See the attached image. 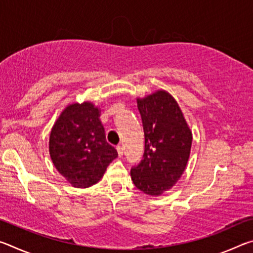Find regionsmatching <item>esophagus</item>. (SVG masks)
Masks as SVG:
<instances>
[{"label":"esophagus","instance_id":"1","mask_svg":"<svg viewBox=\"0 0 253 253\" xmlns=\"http://www.w3.org/2000/svg\"><path fill=\"white\" fill-rule=\"evenodd\" d=\"M116 149H117V152H118V156H119V157H122V156H123V153H124V148H123V146H121V145H119V146H117V147H116Z\"/></svg>","mask_w":253,"mask_h":253}]
</instances>
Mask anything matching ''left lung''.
Masks as SVG:
<instances>
[{"label": "left lung", "mask_w": 253, "mask_h": 253, "mask_svg": "<svg viewBox=\"0 0 253 253\" xmlns=\"http://www.w3.org/2000/svg\"><path fill=\"white\" fill-rule=\"evenodd\" d=\"M142 117L145 151L130 170L135 186L158 196L172 188L185 170L192 146V131L177 101L165 90L137 98Z\"/></svg>", "instance_id": "1"}]
</instances>
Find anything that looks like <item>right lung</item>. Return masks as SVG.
Masks as SVG:
<instances>
[{
    "instance_id": "1",
    "label": "right lung",
    "mask_w": 253,
    "mask_h": 253,
    "mask_svg": "<svg viewBox=\"0 0 253 253\" xmlns=\"http://www.w3.org/2000/svg\"><path fill=\"white\" fill-rule=\"evenodd\" d=\"M100 110L90 101L71 104L51 129L49 152L58 172L75 187H89L118 156L107 143Z\"/></svg>"
}]
</instances>
